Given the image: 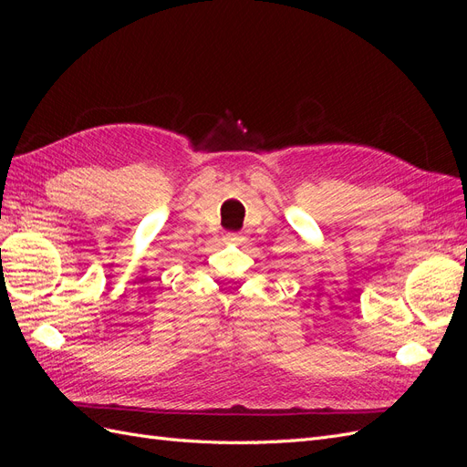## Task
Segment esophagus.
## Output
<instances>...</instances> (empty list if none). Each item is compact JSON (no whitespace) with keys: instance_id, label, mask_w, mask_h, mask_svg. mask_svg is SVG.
Here are the masks:
<instances>
[{"instance_id":"obj_1","label":"esophagus","mask_w":467,"mask_h":467,"mask_svg":"<svg viewBox=\"0 0 467 467\" xmlns=\"http://www.w3.org/2000/svg\"><path fill=\"white\" fill-rule=\"evenodd\" d=\"M223 239L228 244H239V242H242V235H239V234H225Z\"/></svg>"}]
</instances>
